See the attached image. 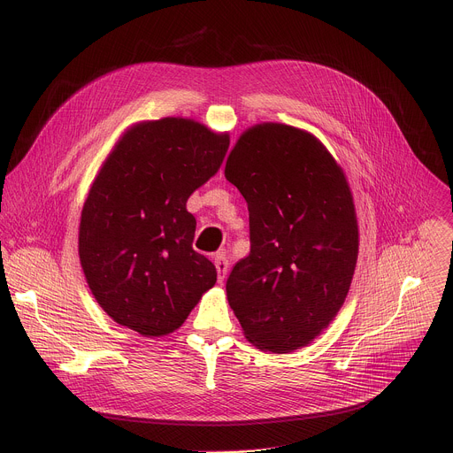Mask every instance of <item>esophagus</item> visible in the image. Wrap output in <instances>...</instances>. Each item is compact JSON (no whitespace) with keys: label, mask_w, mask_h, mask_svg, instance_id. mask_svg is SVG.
<instances>
[{"label":"esophagus","mask_w":453,"mask_h":453,"mask_svg":"<svg viewBox=\"0 0 453 453\" xmlns=\"http://www.w3.org/2000/svg\"><path fill=\"white\" fill-rule=\"evenodd\" d=\"M213 262H215V267L219 273V281H224L226 274L229 271V260L224 252H217V254H213Z\"/></svg>","instance_id":"esophagus-1"}]
</instances>
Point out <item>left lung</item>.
<instances>
[{"label": "left lung", "mask_w": 453, "mask_h": 453, "mask_svg": "<svg viewBox=\"0 0 453 453\" xmlns=\"http://www.w3.org/2000/svg\"><path fill=\"white\" fill-rule=\"evenodd\" d=\"M226 179L247 203L250 240L226 283L229 306L260 349L306 346L344 304L357 265L346 177L311 134L264 123L240 136Z\"/></svg>", "instance_id": "8db88e82"}]
</instances>
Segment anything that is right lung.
<instances>
[{
  "label": "right lung",
  "mask_w": 453,
  "mask_h": 453,
  "mask_svg": "<svg viewBox=\"0 0 453 453\" xmlns=\"http://www.w3.org/2000/svg\"><path fill=\"white\" fill-rule=\"evenodd\" d=\"M227 134L163 118L131 128L96 175L82 210L79 252L88 285L118 325L143 337L177 330L217 281L193 250L186 201L220 168Z\"/></svg>",
  "instance_id": "right-lung-1"
}]
</instances>
